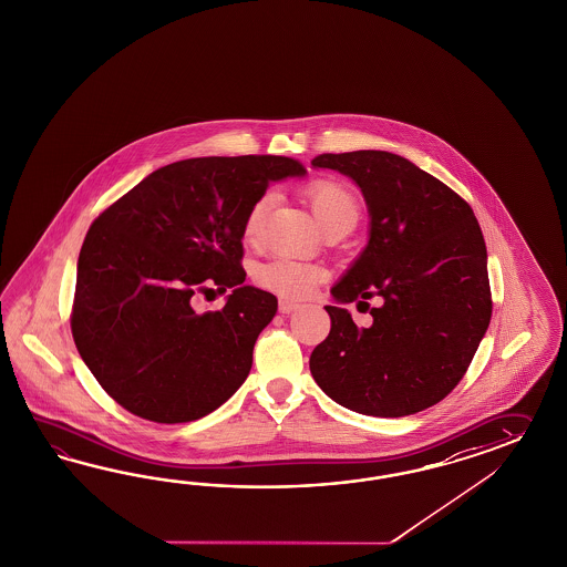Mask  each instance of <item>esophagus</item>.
Masks as SVG:
<instances>
[{"label": "esophagus", "mask_w": 567, "mask_h": 567, "mask_svg": "<svg viewBox=\"0 0 567 567\" xmlns=\"http://www.w3.org/2000/svg\"><path fill=\"white\" fill-rule=\"evenodd\" d=\"M278 309H280V313H292V311H297V309H299V303H295V301H289V299H280V303H278Z\"/></svg>", "instance_id": "34e87169"}]
</instances>
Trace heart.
Here are the masks:
<instances>
[{"instance_id":"obj_1","label":"heart","mask_w":567,"mask_h":567,"mask_svg":"<svg viewBox=\"0 0 567 567\" xmlns=\"http://www.w3.org/2000/svg\"><path fill=\"white\" fill-rule=\"evenodd\" d=\"M307 199L313 208V215L320 220L323 229L334 223H357L359 202L351 189L338 179H318L306 189ZM272 196L264 194L256 199L244 218V239L247 244H256L260 239L264 216L270 208ZM326 268L313 261L299 260L291 256H278L261 264L258 268V282L266 291L276 292L289 299H303L326 280Z\"/></svg>"}]
</instances>
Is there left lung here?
<instances>
[{
	"instance_id": "1",
	"label": "left lung",
	"mask_w": 567,
	"mask_h": 567,
	"mask_svg": "<svg viewBox=\"0 0 567 567\" xmlns=\"http://www.w3.org/2000/svg\"><path fill=\"white\" fill-rule=\"evenodd\" d=\"M368 202L369 244L340 278L338 303H368L373 323L326 306L330 334L311 357L313 380L354 413L406 416L444 400L464 378L489 328L487 247L466 199L399 154H320ZM369 307V303H368Z\"/></svg>"
}]
</instances>
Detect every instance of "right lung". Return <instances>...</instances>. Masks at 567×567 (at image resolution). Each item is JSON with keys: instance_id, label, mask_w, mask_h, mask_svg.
I'll return each mask as SVG.
<instances>
[{"instance_id": "right-lung-1", "label": "right lung", "mask_w": 567, "mask_h": 567, "mask_svg": "<svg viewBox=\"0 0 567 567\" xmlns=\"http://www.w3.org/2000/svg\"><path fill=\"white\" fill-rule=\"evenodd\" d=\"M306 175L289 156H204L156 168L94 218L78 258L72 337L111 399L154 423H187L239 390L275 318L244 285V218L270 182ZM234 292L218 312L190 297Z\"/></svg>"}]
</instances>
